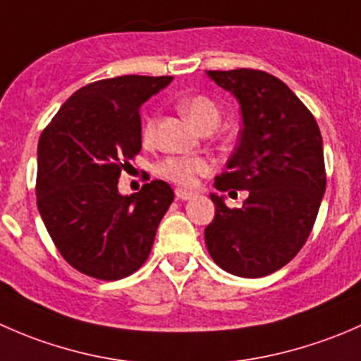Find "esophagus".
Instances as JSON below:
<instances>
[{
    "label": "esophagus",
    "instance_id": "esophagus-1",
    "mask_svg": "<svg viewBox=\"0 0 361 361\" xmlns=\"http://www.w3.org/2000/svg\"><path fill=\"white\" fill-rule=\"evenodd\" d=\"M194 195V192L187 190V188H176V199H180V201H188V199H192Z\"/></svg>",
    "mask_w": 361,
    "mask_h": 361
}]
</instances>
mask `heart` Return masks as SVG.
I'll use <instances>...</instances> for the list:
<instances>
[{"mask_svg": "<svg viewBox=\"0 0 361 361\" xmlns=\"http://www.w3.org/2000/svg\"><path fill=\"white\" fill-rule=\"evenodd\" d=\"M181 113L197 127L199 130L216 129L220 123V108L207 96H188L178 103ZM155 134V116L148 115L143 122V140H152ZM209 171V164L201 157H166L157 164V173L166 180L174 181L181 187H190L197 176Z\"/></svg>", "mask_w": 361, "mask_h": 361, "instance_id": "heart-1", "label": "heart"}]
</instances>
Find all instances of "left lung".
<instances>
[{
	"label": "left lung",
	"instance_id": "obj_1",
	"mask_svg": "<svg viewBox=\"0 0 361 361\" xmlns=\"http://www.w3.org/2000/svg\"><path fill=\"white\" fill-rule=\"evenodd\" d=\"M241 104L243 129L214 188L248 190L243 207L211 194L207 251L224 271L262 278L288 264L312 231L326 187L323 140L312 113L286 83L260 69L206 71Z\"/></svg>",
	"mask_w": 361,
	"mask_h": 361
}]
</instances>
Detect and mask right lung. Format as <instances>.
I'll return each instance as SVG.
<instances>
[{"instance_id":"right-lung-1","label":"right lung","mask_w":361,"mask_h":361,"mask_svg":"<svg viewBox=\"0 0 361 361\" xmlns=\"http://www.w3.org/2000/svg\"><path fill=\"white\" fill-rule=\"evenodd\" d=\"M171 80L126 75L89 83L39 136L38 211L59 253L82 274L116 281L150 255L173 188L154 180L122 195L118 178L141 150V104Z\"/></svg>"}]
</instances>
